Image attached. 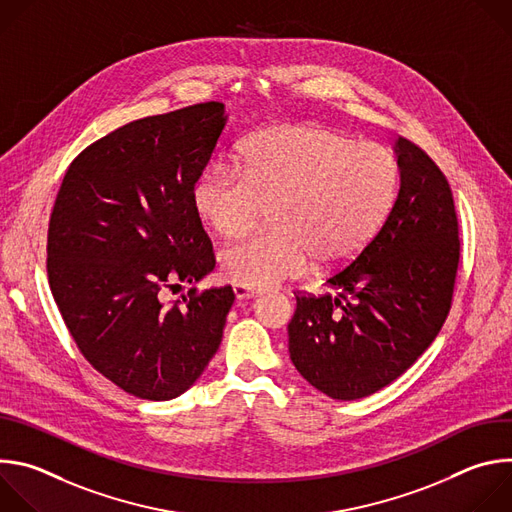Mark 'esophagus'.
<instances>
[{
  "label": "esophagus",
  "mask_w": 512,
  "mask_h": 512,
  "mask_svg": "<svg viewBox=\"0 0 512 512\" xmlns=\"http://www.w3.org/2000/svg\"><path fill=\"white\" fill-rule=\"evenodd\" d=\"M233 291H235V298L237 300H249V298H255L259 294V289H251V287H245V285H233Z\"/></svg>",
  "instance_id": "esophagus-1"
}]
</instances>
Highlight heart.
Masks as SVG:
<instances>
[{
  "label": "heart",
  "mask_w": 512,
  "mask_h": 512,
  "mask_svg": "<svg viewBox=\"0 0 512 512\" xmlns=\"http://www.w3.org/2000/svg\"><path fill=\"white\" fill-rule=\"evenodd\" d=\"M241 168L214 162L192 186V206L218 237L235 239L271 208V231L229 245L221 271L237 285L269 287L302 277L314 259L342 267L383 229L401 170L379 143L320 125H275L241 148Z\"/></svg>",
  "instance_id": "b5f03b06"
}]
</instances>
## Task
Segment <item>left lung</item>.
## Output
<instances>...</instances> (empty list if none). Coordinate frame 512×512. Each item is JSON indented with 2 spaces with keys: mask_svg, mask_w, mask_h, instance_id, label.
I'll list each match as a JSON object with an SVG mask.
<instances>
[{
  "mask_svg": "<svg viewBox=\"0 0 512 512\" xmlns=\"http://www.w3.org/2000/svg\"><path fill=\"white\" fill-rule=\"evenodd\" d=\"M401 188L383 229L328 277L338 296L294 291L289 358L332 399L352 401L401 377L440 334L460 263L452 188L437 164L399 137Z\"/></svg>",
  "mask_w": 512,
  "mask_h": 512,
  "instance_id": "8db88e82",
  "label": "left lung"
}]
</instances>
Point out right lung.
<instances>
[{
    "mask_svg": "<svg viewBox=\"0 0 512 512\" xmlns=\"http://www.w3.org/2000/svg\"><path fill=\"white\" fill-rule=\"evenodd\" d=\"M225 121L216 101L131 121L72 160L54 200V302L91 367L139 399L168 401L194 385L235 302L231 285L192 287L172 306L160 298L214 269L190 194Z\"/></svg>",
    "mask_w": 512,
    "mask_h": 512,
    "instance_id": "add662e5",
    "label": "right lung"
}]
</instances>
